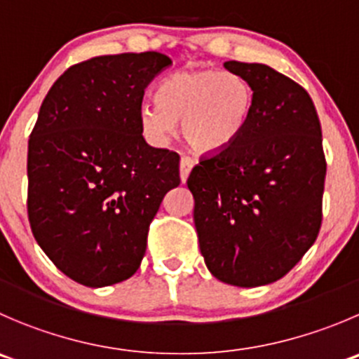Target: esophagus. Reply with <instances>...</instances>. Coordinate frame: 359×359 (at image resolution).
<instances>
[{
    "instance_id": "obj_1",
    "label": "esophagus",
    "mask_w": 359,
    "mask_h": 359,
    "mask_svg": "<svg viewBox=\"0 0 359 359\" xmlns=\"http://www.w3.org/2000/svg\"><path fill=\"white\" fill-rule=\"evenodd\" d=\"M194 165H196V161H194L191 156H182V158H180V179H182V182H186V179L189 177Z\"/></svg>"
}]
</instances>
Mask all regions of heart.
<instances>
[{
	"label": "heart",
	"mask_w": 359,
	"mask_h": 359,
	"mask_svg": "<svg viewBox=\"0 0 359 359\" xmlns=\"http://www.w3.org/2000/svg\"><path fill=\"white\" fill-rule=\"evenodd\" d=\"M254 91L242 75L226 69H179L170 73L156 89V103L138 110L142 131L165 144L182 121L187 144L201 152L231 145L249 124Z\"/></svg>",
	"instance_id": "heart-1"
}]
</instances>
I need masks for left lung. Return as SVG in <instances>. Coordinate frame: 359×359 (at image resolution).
Wrapping results in <instances>:
<instances>
[{"label": "left lung", "mask_w": 359, "mask_h": 359, "mask_svg": "<svg viewBox=\"0 0 359 359\" xmlns=\"http://www.w3.org/2000/svg\"><path fill=\"white\" fill-rule=\"evenodd\" d=\"M224 68L252 87V116L231 145L201 156L187 187L212 276L256 287L283 279L318 238L326 158L318 112L300 83L257 62Z\"/></svg>", "instance_id": "obj_1"}]
</instances>
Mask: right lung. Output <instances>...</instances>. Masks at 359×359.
Segmentation results:
<instances>
[{"label": "right lung", "mask_w": 359, "mask_h": 359, "mask_svg": "<svg viewBox=\"0 0 359 359\" xmlns=\"http://www.w3.org/2000/svg\"><path fill=\"white\" fill-rule=\"evenodd\" d=\"M172 65L159 52L73 65L45 96L27 144V217L38 245L75 283L130 279L149 226L180 184L179 154L144 140L145 87Z\"/></svg>", "instance_id": "add662e5"}]
</instances>
